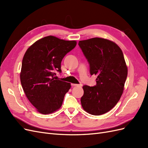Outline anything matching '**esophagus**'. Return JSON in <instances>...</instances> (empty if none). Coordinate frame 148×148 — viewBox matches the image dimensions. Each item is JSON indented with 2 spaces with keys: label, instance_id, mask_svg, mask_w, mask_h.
<instances>
[{
  "label": "esophagus",
  "instance_id": "esophagus-1",
  "mask_svg": "<svg viewBox=\"0 0 148 148\" xmlns=\"http://www.w3.org/2000/svg\"><path fill=\"white\" fill-rule=\"evenodd\" d=\"M71 85H72L73 86H78V87H82V84H71Z\"/></svg>",
  "mask_w": 148,
  "mask_h": 148
}]
</instances>
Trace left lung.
<instances>
[{
    "label": "left lung",
    "instance_id": "left-lung-1",
    "mask_svg": "<svg viewBox=\"0 0 148 148\" xmlns=\"http://www.w3.org/2000/svg\"><path fill=\"white\" fill-rule=\"evenodd\" d=\"M78 45L89 64L90 74L97 76L95 86H83L82 106L91 115L104 114L122 95L128 74L123 52L115 42L100 38L79 41Z\"/></svg>",
    "mask_w": 148,
    "mask_h": 148
}]
</instances>
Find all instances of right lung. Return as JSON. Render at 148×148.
I'll return each mask as SVG.
<instances>
[{"instance_id":"add662e5","label":"right lung","mask_w":148,"mask_h":148,"mask_svg":"<svg viewBox=\"0 0 148 148\" xmlns=\"http://www.w3.org/2000/svg\"><path fill=\"white\" fill-rule=\"evenodd\" d=\"M77 45L53 36L40 39L25 52L22 60L20 81L28 99L42 114L60 108L71 85L55 79V71L61 73V62Z\"/></svg>"}]
</instances>
